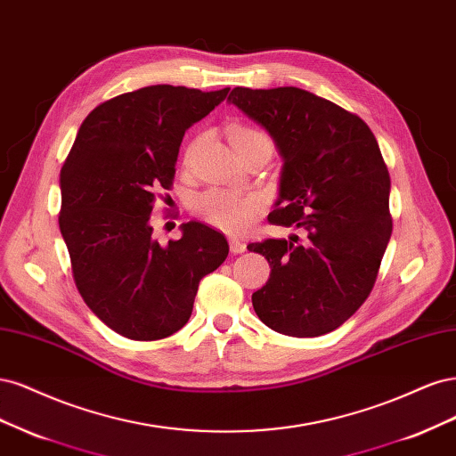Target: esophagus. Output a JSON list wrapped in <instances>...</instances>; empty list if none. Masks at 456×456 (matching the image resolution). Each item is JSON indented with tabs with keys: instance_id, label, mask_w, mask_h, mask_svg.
Instances as JSON below:
<instances>
[{
	"instance_id": "esophagus-1",
	"label": "esophagus",
	"mask_w": 456,
	"mask_h": 456,
	"mask_svg": "<svg viewBox=\"0 0 456 456\" xmlns=\"http://www.w3.org/2000/svg\"><path fill=\"white\" fill-rule=\"evenodd\" d=\"M229 249H231L232 254H242V252H246V244L242 240H239V239L231 237L229 239Z\"/></svg>"
}]
</instances>
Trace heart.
<instances>
[{
    "label": "heart",
    "mask_w": 456,
    "mask_h": 456,
    "mask_svg": "<svg viewBox=\"0 0 456 456\" xmlns=\"http://www.w3.org/2000/svg\"><path fill=\"white\" fill-rule=\"evenodd\" d=\"M254 142H269L263 132L252 126H232L231 128V143L234 150L240 145L254 143ZM197 145H191L187 151V160L195 153ZM263 207V200L257 195H244L237 191L229 189H208L204 193L197 195L193 200V212L217 229L225 232H242L254 224V219Z\"/></svg>",
    "instance_id": "b5f03b06"
}]
</instances>
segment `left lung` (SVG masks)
I'll use <instances>...</instances> for the list:
<instances>
[{
    "instance_id": "left-lung-1",
    "label": "left lung",
    "mask_w": 456,
    "mask_h": 456,
    "mask_svg": "<svg viewBox=\"0 0 456 456\" xmlns=\"http://www.w3.org/2000/svg\"><path fill=\"white\" fill-rule=\"evenodd\" d=\"M227 100L269 132L284 160L269 222L305 234L248 244L271 265L254 311L278 333H330L371 293L392 234L379 143L358 115L297 86H234Z\"/></svg>"
}]
</instances>
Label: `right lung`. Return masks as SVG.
Listing matches in <instances>:
<instances>
[{"mask_svg":"<svg viewBox=\"0 0 456 456\" xmlns=\"http://www.w3.org/2000/svg\"><path fill=\"white\" fill-rule=\"evenodd\" d=\"M151 85L115 96L83 121L61 172L58 216L73 281L86 306L126 339L157 341L182 330L202 276L229 254L222 232L182 224L160 246L151 212L172 187L185 130L227 98Z\"/></svg>","mask_w":456,"mask_h":456,"instance_id":"right-lung-1","label":"right lung"}]
</instances>
